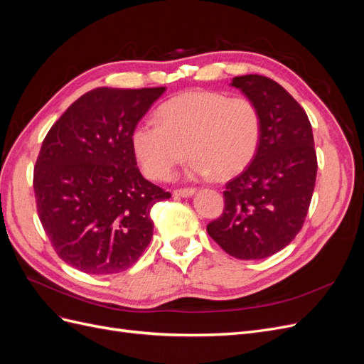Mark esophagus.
I'll return each mask as SVG.
<instances>
[{
	"label": "esophagus",
	"mask_w": 364,
	"mask_h": 364,
	"mask_svg": "<svg viewBox=\"0 0 364 364\" xmlns=\"http://www.w3.org/2000/svg\"><path fill=\"white\" fill-rule=\"evenodd\" d=\"M173 194L178 197H191L196 194V188H179V190H174Z\"/></svg>",
	"instance_id": "esophagus-1"
}]
</instances>
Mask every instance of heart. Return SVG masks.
I'll use <instances>...</instances> for the list:
<instances>
[{"label": "heart", "instance_id": "heart-1", "mask_svg": "<svg viewBox=\"0 0 364 364\" xmlns=\"http://www.w3.org/2000/svg\"><path fill=\"white\" fill-rule=\"evenodd\" d=\"M261 115L245 97L214 91L185 92L158 109V123L141 121L132 132V147L151 179H168L174 168L194 156L197 178L232 176L255 158Z\"/></svg>", "mask_w": 364, "mask_h": 364}]
</instances>
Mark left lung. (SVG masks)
Returning <instances> with one entry per match:
<instances>
[{
  "label": "left lung",
  "instance_id": "1",
  "mask_svg": "<svg viewBox=\"0 0 364 364\" xmlns=\"http://www.w3.org/2000/svg\"><path fill=\"white\" fill-rule=\"evenodd\" d=\"M230 86L258 107L261 139L226 183L223 214L206 230L230 257L262 259L289 246L305 222L317 174L313 130L302 106L269 77L240 75Z\"/></svg>",
  "mask_w": 364,
  "mask_h": 364
}]
</instances>
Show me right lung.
<instances>
[{"mask_svg":"<svg viewBox=\"0 0 364 364\" xmlns=\"http://www.w3.org/2000/svg\"><path fill=\"white\" fill-rule=\"evenodd\" d=\"M164 92L97 87L77 98L42 142L33 174L39 220L77 270L119 273L150 243V209L171 194L142 178L132 132Z\"/></svg>","mask_w":364,"mask_h":364,"instance_id":"add662e5","label":"right lung"}]
</instances>
